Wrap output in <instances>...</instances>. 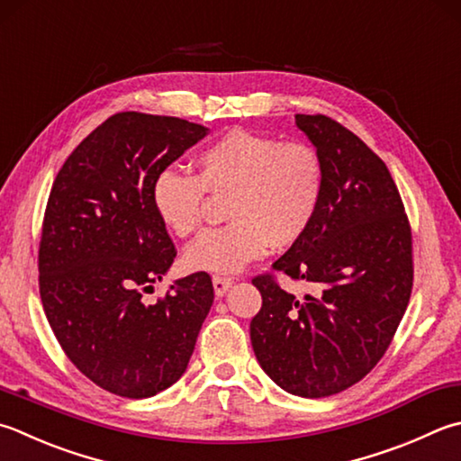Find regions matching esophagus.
<instances>
[{
    "label": "esophagus",
    "instance_id": "obj_1",
    "mask_svg": "<svg viewBox=\"0 0 461 461\" xmlns=\"http://www.w3.org/2000/svg\"><path fill=\"white\" fill-rule=\"evenodd\" d=\"M212 285H214V293L216 297H222L224 293H227L230 286H232V276L227 275H214L212 276Z\"/></svg>",
    "mask_w": 461,
    "mask_h": 461
}]
</instances>
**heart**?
Here are the masks:
<instances>
[{
    "instance_id": "1",
    "label": "heart",
    "mask_w": 461,
    "mask_h": 461,
    "mask_svg": "<svg viewBox=\"0 0 461 461\" xmlns=\"http://www.w3.org/2000/svg\"><path fill=\"white\" fill-rule=\"evenodd\" d=\"M198 175L167 167L150 186L152 208L175 237L203 227L206 193L229 194L230 221L204 232L186 249L194 271L234 273L268 247L299 242L315 222L325 194V164L315 146L234 128L196 156Z\"/></svg>"
}]
</instances>
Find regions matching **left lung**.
<instances>
[{"instance_id": "obj_1", "label": "left lung", "mask_w": 461, "mask_h": 461, "mask_svg": "<svg viewBox=\"0 0 461 461\" xmlns=\"http://www.w3.org/2000/svg\"><path fill=\"white\" fill-rule=\"evenodd\" d=\"M294 124L323 158L325 194L309 232L273 268L317 294L297 299L273 273L255 276L263 307L250 343L276 385L317 399L357 384L392 343L411 297V227L385 162L361 138L323 114Z\"/></svg>"}]
</instances>
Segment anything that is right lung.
I'll return each mask as SVG.
<instances>
[{"label":"right lung","mask_w":461,"mask_h":461,"mask_svg":"<svg viewBox=\"0 0 461 461\" xmlns=\"http://www.w3.org/2000/svg\"><path fill=\"white\" fill-rule=\"evenodd\" d=\"M208 128L120 112L76 146L51 186L40 240V297L64 353L106 392L142 399L186 371L211 311V275L170 285L152 305L176 249L152 208L156 172Z\"/></svg>","instance_id":"1"}]
</instances>
